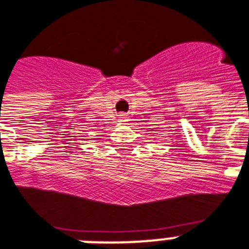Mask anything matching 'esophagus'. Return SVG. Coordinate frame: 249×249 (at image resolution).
Returning <instances> with one entry per match:
<instances>
[{"label":"esophagus","instance_id":"obj_1","mask_svg":"<svg viewBox=\"0 0 249 249\" xmlns=\"http://www.w3.org/2000/svg\"><path fill=\"white\" fill-rule=\"evenodd\" d=\"M119 120H120L121 123H126V121L129 120V117L126 116V115H125V113H121L120 117H119Z\"/></svg>","mask_w":249,"mask_h":249}]
</instances>
